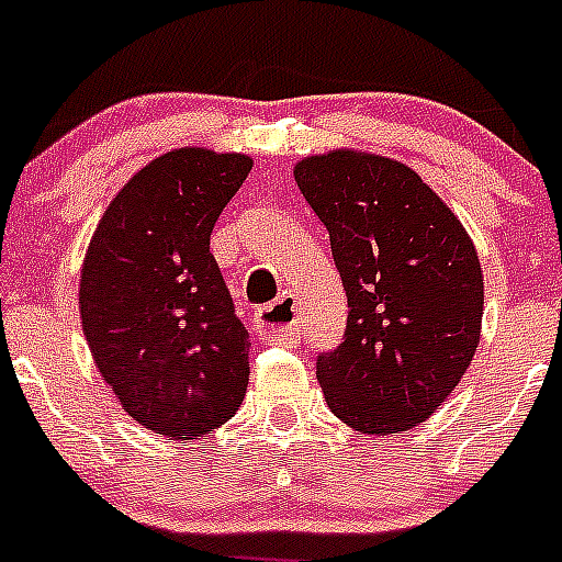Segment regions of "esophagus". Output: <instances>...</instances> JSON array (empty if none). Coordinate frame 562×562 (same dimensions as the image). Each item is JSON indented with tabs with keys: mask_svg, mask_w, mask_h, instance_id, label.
<instances>
[{
	"mask_svg": "<svg viewBox=\"0 0 562 562\" xmlns=\"http://www.w3.org/2000/svg\"><path fill=\"white\" fill-rule=\"evenodd\" d=\"M258 329L267 340L272 342H295L301 337V326H297V304L295 297L284 295L272 301V304L261 306L256 312Z\"/></svg>",
	"mask_w": 562,
	"mask_h": 562,
	"instance_id": "1",
	"label": "esophagus"
}]
</instances>
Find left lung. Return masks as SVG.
I'll list each match as a JSON object with an SVG mask.
<instances>
[{
    "instance_id": "obj_1",
    "label": "left lung",
    "mask_w": 562,
    "mask_h": 562,
    "mask_svg": "<svg viewBox=\"0 0 562 562\" xmlns=\"http://www.w3.org/2000/svg\"><path fill=\"white\" fill-rule=\"evenodd\" d=\"M292 177L329 231L349 297L346 340L317 357L326 405L360 434L416 428L479 349L484 276L473 238L394 157L331 148L301 157Z\"/></svg>"
}]
</instances>
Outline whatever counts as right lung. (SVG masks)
Instances as JSON below:
<instances>
[{"label":"right lung","mask_w":562,"mask_h":562,"mask_svg":"<svg viewBox=\"0 0 562 562\" xmlns=\"http://www.w3.org/2000/svg\"><path fill=\"white\" fill-rule=\"evenodd\" d=\"M252 157L182 146L154 157L89 238L78 310L98 371L143 428L186 441L225 425L247 394V329L211 252Z\"/></svg>","instance_id":"obj_1"}]
</instances>
